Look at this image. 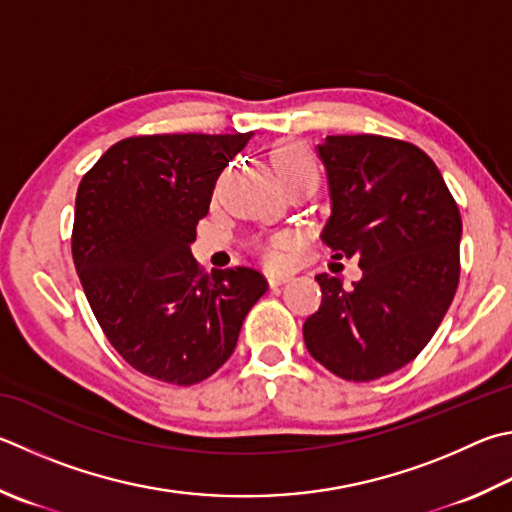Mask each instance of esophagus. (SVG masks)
I'll use <instances>...</instances> for the list:
<instances>
[{
    "mask_svg": "<svg viewBox=\"0 0 512 512\" xmlns=\"http://www.w3.org/2000/svg\"><path fill=\"white\" fill-rule=\"evenodd\" d=\"M291 280H293V275H288V273H273V275H268V284H271V286H282V284L291 282Z\"/></svg>",
    "mask_w": 512,
    "mask_h": 512,
    "instance_id": "obj_1",
    "label": "esophagus"
}]
</instances>
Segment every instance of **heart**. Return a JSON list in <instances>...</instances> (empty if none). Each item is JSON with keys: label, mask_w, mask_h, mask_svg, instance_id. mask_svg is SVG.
Listing matches in <instances>:
<instances>
[{"label": "heart", "mask_w": 512, "mask_h": 512, "mask_svg": "<svg viewBox=\"0 0 512 512\" xmlns=\"http://www.w3.org/2000/svg\"><path fill=\"white\" fill-rule=\"evenodd\" d=\"M271 161H273L275 172H277V176H280L282 183L291 181L300 174L315 170V161L309 154V150H306L304 145L293 143V141L277 145L271 154ZM286 248H288V239L284 235H275L262 246L264 259L268 264H282Z\"/></svg>", "instance_id": "obj_1"}]
</instances>
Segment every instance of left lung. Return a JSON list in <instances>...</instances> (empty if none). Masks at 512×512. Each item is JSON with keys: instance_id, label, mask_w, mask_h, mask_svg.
<instances>
[{"instance_id": "8db88e82", "label": "left lung", "mask_w": 512, "mask_h": 512, "mask_svg": "<svg viewBox=\"0 0 512 512\" xmlns=\"http://www.w3.org/2000/svg\"><path fill=\"white\" fill-rule=\"evenodd\" d=\"M331 217L322 241L362 277L315 275L322 304L304 322L311 356L353 383L405 367L432 340L459 286L461 215L421 147L378 134L327 136Z\"/></svg>"}]
</instances>
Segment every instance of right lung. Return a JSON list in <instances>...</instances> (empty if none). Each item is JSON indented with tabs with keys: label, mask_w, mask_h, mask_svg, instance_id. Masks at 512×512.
<instances>
[{
	"label": "right lung",
	"mask_w": 512,
	"mask_h": 512,
	"mask_svg": "<svg viewBox=\"0 0 512 512\" xmlns=\"http://www.w3.org/2000/svg\"><path fill=\"white\" fill-rule=\"evenodd\" d=\"M248 138H123L78 185L73 264L102 333L143 376L188 387L215 374L268 291L255 268L208 275L190 255L219 174Z\"/></svg>",
	"instance_id": "1"
}]
</instances>
